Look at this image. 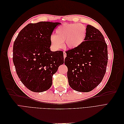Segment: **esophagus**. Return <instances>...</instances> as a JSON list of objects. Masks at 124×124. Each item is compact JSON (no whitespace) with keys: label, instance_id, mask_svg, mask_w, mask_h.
<instances>
[{"label":"esophagus","instance_id":"34e87169","mask_svg":"<svg viewBox=\"0 0 124 124\" xmlns=\"http://www.w3.org/2000/svg\"><path fill=\"white\" fill-rule=\"evenodd\" d=\"M66 56H67V55H66V52H63V57H64V58H66Z\"/></svg>","mask_w":124,"mask_h":124}]
</instances>
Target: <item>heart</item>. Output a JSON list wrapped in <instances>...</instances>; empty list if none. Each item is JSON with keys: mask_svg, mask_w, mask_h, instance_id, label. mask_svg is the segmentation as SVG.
<instances>
[{"mask_svg": "<svg viewBox=\"0 0 124 124\" xmlns=\"http://www.w3.org/2000/svg\"><path fill=\"white\" fill-rule=\"evenodd\" d=\"M86 32V27L82 24H64L56 29L55 35L51 37L50 41L52 46L56 50L63 46L65 41L68 48L76 49L84 43Z\"/></svg>", "mask_w": 124, "mask_h": 124, "instance_id": "heart-1", "label": "heart"}]
</instances>
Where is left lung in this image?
Listing matches in <instances>:
<instances>
[{
  "label": "left lung",
  "instance_id": "obj_1",
  "mask_svg": "<svg viewBox=\"0 0 124 124\" xmlns=\"http://www.w3.org/2000/svg\"><path fill=\"white\" fill-rule=\"evenodd\" d=\"M84 43L66 52L65 64L70 87L79 92H89L102 81L106 72L108 47L104 37L92 25L86 26Z\"/></svg>",
  "mask_w": 124,
  "mask_h": 124
}]
</instances>
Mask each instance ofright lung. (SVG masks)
Segmentation results:
<instances>
[{
	"label": "right lung",
	"instance_id": "add662e5",
	"mask_svg": "<svg viewBox=\"0 0 124 124\" xmlns=\"http://www.w3.org/2000/svg\"><path fill=\"white\" fill-rule=\"evenodd\" d=\"M58 22L30 23L15 40L13 62L22 83L30 91L40 93L49 89L52 78L62 65L63 53L50 50V38Z\"/></svg>",
	"mask_w": 124,
	"mask_h": 124
}]
</instances>
